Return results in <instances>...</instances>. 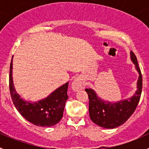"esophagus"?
<instances>
[{
  "label": "esophagus",
  "instance_id": "34e87169",
  "mask_svg": "<svg viewBox=\"0 0 149 149\" xmlns=\"http://www.w3.org/2000/svg\"><path fill=\"white\" fill-rule=\"evenodd\" d=\"M84 81L81 77H76L72 82L71 87L73 91H79V89L84 88Z\"/></svg>",
  "mask_w": 149,
  "mask_h": 149
}]
</instances>
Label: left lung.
Listing matches in <instances>:
<instances>
[{
    "label": "left lung",
    "mask_w": 149,
    "mask_h": 149,
    "mask_svg": "<svg viewBox=\"0 0 149 149\" xmlns=\"http://www.w3.org/2000/svg\"><path fill=\"white\" fill-rule=\"evenodd\" d=\"M130 58L139 73L137 81L138 89L133 97L113 103L102 100L91 88L85 89L89 100L88 111L90 118L93 123L104 128L113 129L125 123L136 110L139 102L142 91V75L137 58L132 51L130 52Z\"/></svg>",
    "instance_id": "8db88e82"
}]
</instances>
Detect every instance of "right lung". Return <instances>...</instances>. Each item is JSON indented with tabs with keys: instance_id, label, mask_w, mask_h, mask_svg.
<instances>
[{
	"instance_id": "right-lung-1",
	"label": "right lung",
	"mask_w": 149,
	"mask_h": 149,
	"mask_svg": "<svg viewBox=\"0 0 149 149\" xmlns=\"http://www.w3.org/2000/svg\"><path fill=\"white\" fill-rule=\"evenodd\" d=\"M13 58L10 65L9 88L10 97L15 107L29 123L37 126L50 127L55 125L63 118L67 94L68 82L55 89L46 98L35 102L24 100L17 94L12 77Z\"/></svg>"
}]
</instances>
